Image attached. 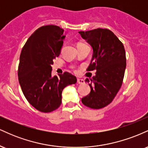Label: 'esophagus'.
Masks as SVG:
<instances>
[{"label": "esophagus", "mask_w": 148, "mask_h": 148, "mask_svg": "<svg viewBox=\"0 0 148 148\" xmlns=\"http://www.w3.org/2000/svg\"><path fill=\"white\" fill-rule=\"evenodd\" d=\"M77 83L79 84H84V83H85V81H84V80H83V79H77Z\"/></svg>", "instance_id": "esophagus-1"}]
</instances>
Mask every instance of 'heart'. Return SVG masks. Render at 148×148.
<instances>
[{
  "mask_svg": "<svg viewBox=\"0 0 148 148\" xmlns=\"http://www.w3.org/2000/svg\"><path fill=\"white\" fill-rule=\"evenodd\" d=\"M79 45H81V44H79Z\"/></svg>",
  "mask_w": 148,
  "mask_h": 148,
  "instance_id": "b5f03b06",
  "label": "heart"
}]
</instances>
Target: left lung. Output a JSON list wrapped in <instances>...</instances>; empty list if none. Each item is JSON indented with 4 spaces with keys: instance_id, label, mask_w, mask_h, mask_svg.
<instances>
[{
    "instance_id": "left-lung-1",
    "label": "left lung",
    "mask_w": 148,
    "mask_h": 148,
    "mask_svg": "<svg viewBox=\"0 0 148 148\" xmlns=\"http://www.w3.org/2000/svg\"><path fill=\"white\" fill-rule=\"evenodd\" d=\"M79 33L93 49L87 71H97L89 84L90 92L81 101L89 108L99 109L113 101L123 84L126 68L125 47L116 35L106 28ZM89 81L86 79V82Z\"/></svg>"
}]
</instances>
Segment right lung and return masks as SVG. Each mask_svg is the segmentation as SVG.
Returning a JSON list of instances; mask_svg holds the SVG:
<instances>
[{"label": "right lung", "instance_id": "1", "mask_svg": "<svg viewBox=\"0 0 148 148\" xmlns=\"http://www.w3.org/2000/svg\"><path fill=\"white\" fill-rule=\"evenodd\" d=\"M64 30L54 25L35 30L25 42L20 55L18 82L28 101L38 111H55L62 102V92L76 83V76L64 72L52 77L51 64L63 45Z\"/></svg>", "mask_w": 148, "mask_h": 148}]
</instances>
